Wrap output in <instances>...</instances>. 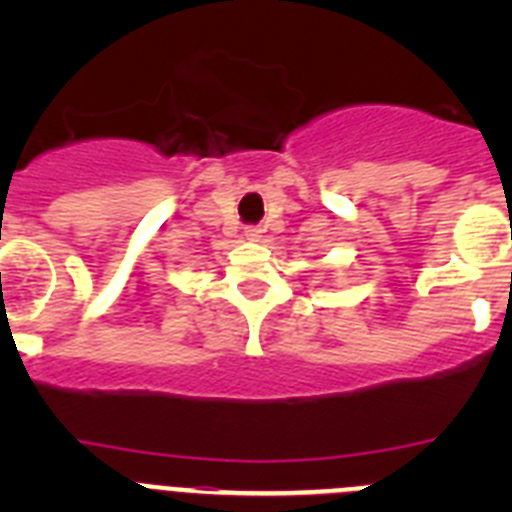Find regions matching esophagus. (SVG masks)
<instances>
[{
	"label": "esophagus",
	"mask_w": 512,
	"mask_h": 512,
	"mask_svg": "<svg viewBox=\"0 0 512 512\" xmlns=\"http://www.w3.org/2000/svg\"><path fill=\"white\" fill-rule=\"evenodd\" d=\"M243 235H246V241H259V238H261V228H253V225H251V228L243 230Z\"/></svg>",
	"instance_id": "esophagus-1"
}]
</instances>
